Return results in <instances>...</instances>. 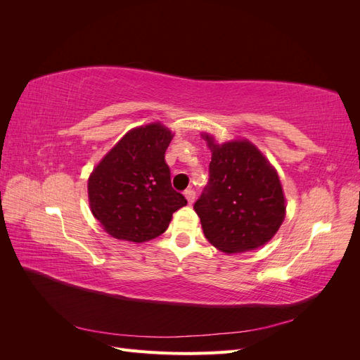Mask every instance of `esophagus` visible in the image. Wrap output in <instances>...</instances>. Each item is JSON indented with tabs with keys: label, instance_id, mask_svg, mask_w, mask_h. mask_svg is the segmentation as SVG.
<instances>
[{
	"label": "esophagus",
	"instance_id": "34e87169",
	"mask_svg": "<svg viewBox=\"0 0 360 360\" xmlns=\"http://www.w3.org/2000/svg\"><path fill=\"white\" fill-rule=\"evenodd\" d=\"M184 197H186V200H188L189 204H192V202L195 201V191L186 189V191H184Z\"/></svg>",
	"mask_w": 360,
	"mask_h": 360
}]
</instances>
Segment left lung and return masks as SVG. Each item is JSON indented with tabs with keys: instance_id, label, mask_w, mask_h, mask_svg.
I'll use <instances>...</instances> for the list:
<instances>
[{
	"instance_id": "left-lung-1",
	"label": "left lung",
	"mask_w": 360,
	"mask_h": 360,
	"mask_svg": "<svg viewBox=\"0 0 360 360\" xmlns=\"http://www.w3.org/2000/svg\"><path fill=\"white\" fill-rule=\"evenodd\" d=\"M212 150L209 183L193 204L207 240L234 254L266 245L285 217V198L278 172L246 139L216 144Z\"/></svg>"
}]
</instances>
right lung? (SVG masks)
<instances>
[{
	"label": "right lung",
	"instance_id": "1",
	"mask_svg": "<svg viewBox=\"0 0 360 360\" xmlns=\"http://www.w3.org/2000/svg\"><path fill=\"white\" fill-rule=\"evenodd\" d=\"M172 134L160 123L135 127L118 141L89 179L93 216L118 240L143 243L168 228L188 201L171 186L165 151Z\"/></svg>",
	"mask_w": 360,
	"mask_h": 360
}]
</instances>
